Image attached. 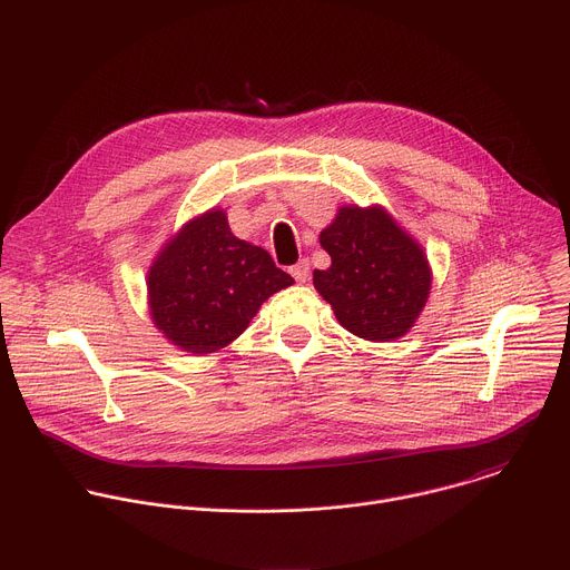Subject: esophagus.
Instances as JSON below:
<instances>
[{
  "instance_id": "obj_1",
  "label": "esophagus",
  "mask_w": 570,
  "mask_h": 570,
  "mask_svg": "<svg viewBox=\"0 0 570 570\" xmlns=\"http://www.w3.org/2000/svg\"><path fill=\"white\" fill-rule=\"evenodd\" d=\"M308 273H311V266L306 259H299L295 266H291V275L295 277V282L304 284L308 279Z\"/></svg>"
}]
</instances>
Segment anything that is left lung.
Segmentation results:
<instances>
[{"label":"left lung","mask_w":570,"mask_h":570,"mask_svg":"<svg viewBox=\"0 0 570 570\" xmlns=\"http://www.w3.org/2000/svg\"><path fill=\"white\" fill-rule=\"evenodd\" d=\"M320 246L332 268L313 271V286L347 332L385 343L413 327L431 291L429 262L383 209L343 207Z\"/></svg>","instance_id":"obj_1"}]
</instances>
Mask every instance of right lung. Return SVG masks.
Returning a JSON list of instances; mask_svg holds the SVG:
<instances>
[{
    "label": "right lung",
    "instance_id": "add662e5",
    "mask_svg": "<svg viewBox=\"0 0 570 570\" xmlns=\"http://www.w3.org/2000/svg\"><path fill=\"white\" fill-rule=\"evenodd\" d=\"M295 279L229 232L220 209L185 225L148 273L150 313L174 345L212 354L238 338L259 306Z\"/></svg>",
    "mask_w": 570,
    "mask_h": 570
}]
</instances>
